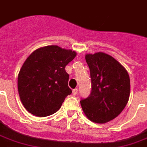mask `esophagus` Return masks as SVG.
Here are the masks:
<instances>
[{
  "label": "esophagus",
  "mask_w": 147,
  "mask_h": 147,
  "mask_svg": "<svg viewBox=\"0 0 147 147\" xmlns=\"http://www.w3.org/2000/svg\"><path fill=\"white\" fill-rule=\"evenodd\" d=\"M72 94H73L74 96H76L77 94H78V88H75L72 90Z\"/></svg>",
  "instance_id": "obj_1"
}]
</instances>
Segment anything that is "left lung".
<instances>
[{
    "label": "left lung",
    "instance_id": "8db88e82",
    "mask_svg": "<svg viewBox=\"0 0 147 147\" xmlns=\"http://www.w3.org/2000/svg\"><path fill=\"white\" fill-rule=\"evenodd\" d=\"M89 67L92 92L80 101L89 120L106 123L118 116L128 102L130 79L126 69L113 57L103 52L86 55Z\"/></svg>",
    "mask_w": 147,
    "mask_h": 147
}]
</instances>
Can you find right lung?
I'll return each instance as SVG.
<instances>
[{
	"mask_svg": "<svg viewBox=\"0 0 147 147\" xmlns=\"http://www.w3.org/2000/svg\"><path fill=\"white\" fill-rule=\"evenodd\" d=\"M76 56L75 51L49 45L36 49L28 57L18 77L19 96L27 111L43 117L61 108L71 93L65 66Z\"/></svg>",
	"mask_w": 147,
	"mask_h": 147,
	"instance_id": "right-lung-1",
	"label": "right lung"
}]
</instances>
